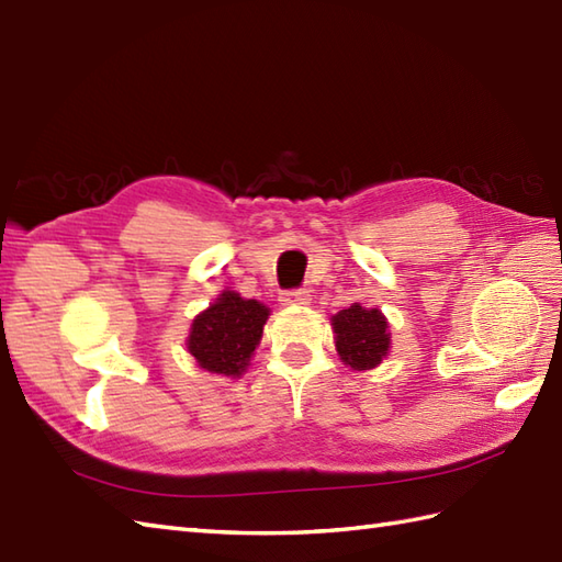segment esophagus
<instances>
[{"instance_id":"esophagus-1","label":"esophagus","mask_w":562,"mask_h":562,"mask_svg":"<svg viewBox=\"0 0 562 562\" xmlns=\"http://www.w3.org/2000/svg\"><path fill=\"white\" fill-rule=\"evenodd\" d=\"M281 305L285 307H303V305H310V293L307 291H285L281 295Z\"/></svg>"}]
</instances>
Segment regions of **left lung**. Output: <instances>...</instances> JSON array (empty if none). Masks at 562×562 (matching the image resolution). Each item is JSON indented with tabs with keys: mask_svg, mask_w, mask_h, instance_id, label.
Segmentation results:
<instances>
[{
	"mask_svg": "<svg viewBox=\"0 0 562 562\" xmlns=\"http://www.w3.org/2000/svg\"><path fill=\"white\" fill-rule=\"evenodd\" d=\"M336 351L353 370H372L390 351V327L378 307L353 303L331 317Z\"/></svg>",
	"mask_w": 562,
	"mask_h": 562,
	"instance_id": "1",
	"label": "left lung"
}]
</instances>
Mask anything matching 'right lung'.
Wrapping results in <instances>:
<instances>
[{"mask_svg":"<svg viewBox=\"0 0 562 562\" xmlns=\"http://www.w3.org/2000/svg\"><path fill=\"white\" fill-rule=\"evenodd\" d=\"M267 319V305L247 301L235 291H223L214 305L194 317L187 336V351L194 356L199 368L216 375L240 378L261 341Z\"/></svg>","mask_w":562,"mask_h":562,"instance_id":"right-lung-1","label":"right lung"}]
</instances>
